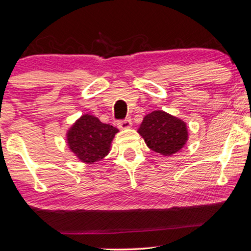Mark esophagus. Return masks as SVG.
<instances>
[{"label": "esophagus", "instance_id": "1", "mask_svg": "<svg viewBox=\"0 0 251 251\" xmlns=\"http://www.w3.org/2000/svg\"><path fill=\"white\" fill-rule=\"evenodd\" d=\"M131 125H132V122H131V119H130V118H126L125 120L118 121V126H119V128H120V129L130 128Z\"/></svg>", "mask_w": 251, "mask_h": 251}]
</instances>
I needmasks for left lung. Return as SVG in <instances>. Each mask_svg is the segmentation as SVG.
I'll return each instance as SVG.
<instances>
[{"instance_id":"8db88e82","label":"left lung","mask_w":251,"mask_h":251,"mask_svg":"<svg viewBox=\"0 0 251 251\" xmlns=\"http://www.w3.org/2000/svg\"><path fill=\"white\" fill-rule=\"evenodd\" d=\"M138 132L152 151L163 156L179 151L187 140L185 122L164 111H153L146 115Z\"/></svg>"}]
</instances>
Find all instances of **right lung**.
I'll use <instances>...</instances> for the list:
<instances>
[{"label":"right lung","instance_id":"add662e5","mask_svg":"<svg viewBox=\"0 0 251 251\" xmlns=\"http://www.w3.org/2000/svg\"><path fill=\"white\" fill-rule=\"evenodd\" d=\"M118 131L93 115L84 114L68 131L69 149L84 163L93 164L109 153L111 141Z\"/></svg>","mask_w":251,"mask_h":251}]
</instances>
